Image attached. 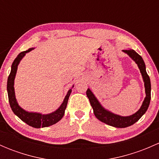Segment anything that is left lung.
I'll return each instance as SVG.
<instances>
[{"label": "left lung", "mask_w": 159, "mask_h": 159, "mask_svg": "<svg viewBox=\"0 0 159 159\" xmlns=\"http://www.w3.org/2000/svg\"><path fill=\"white\" fill-rule=\"evenodd\" d=\"M122 51L126 53L137 64L138 67H139V70H140L141 74H142L144 83H145L146 96H145V100H144L143 103H142V106L139 108V110L134 114H133V115H130V116H121V115H116V114L111 112L110 111L105 109L101 105L100 102L97 99V98L94 96L92 91L89 89H88L87 91H86V94H87L88 98H89L90 103H91V107L93 108V111H94V114L96 118L98 120H100L101 121H102V122L115 128L129 127V126L132 125L136 121H139L141 118V117L148 110L151 100V81L149 76L146 72L145 64L144 62L143 59L136 51H134L132 49L122 50Z\"/></svg>", "instance_id": "8db88e82"}]
</instances>
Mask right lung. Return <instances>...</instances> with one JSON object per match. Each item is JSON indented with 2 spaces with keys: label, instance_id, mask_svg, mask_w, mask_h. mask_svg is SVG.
<instances>
[{
  "label": "right lung",
  "instance_id": "add662e5",
  "mask_svg": "<svg viewBox=\"0 0 159 159\" xmlns=\"http://www.w3.org/2000/svg\"><path fill=\"white\" fill-rule=\"evenodd\" d=\"M34 48H29L25 51H22L14 59V62L11 65V73L9 75L8 78H7V94H8L9 103H10V106L13 112L20 120H22L24 122L28 124V125L33 128H36V129H40V128L48 127V126L56 124L63 118L64 115H65V111L66 109L67 104H68V98H69V96L71 93V89H70L68 91L61 106L54 112L47 114V115H43V114L37 113V112L27 111L19 106L17 99L15 98V92H14V78H15L16 73H17V66H18L21 59L25 57L27 53L30 52Z\"/></svg>",
  "mask_w": 159,
  "mask_h": 159
}]
</instances>
